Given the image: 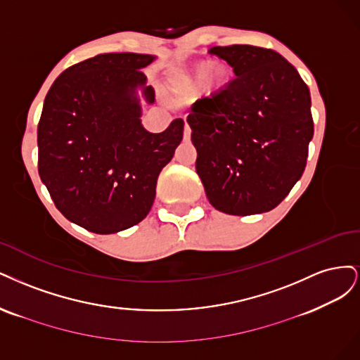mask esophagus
<instances>
[{"mask_svg":"<svg viewBox=\"0 0 360 360\" xmlns=\"http://www.w3.org/2000/svg\"><path fill=\"white\" fill-rule=\"evenodd\" d=\"M191 139V129H190V125L187 124V121H185V129H184V141L185 142H188Z\"/></svg>","mask_w":360,"mask_h":360,"instance_id":"34e87169","label":"esophagus"}]
</instances>
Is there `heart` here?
I'll list each match as a JSON object with an SVG mask.
<instances>
[{
	"label": "heart",
	"mask_w": 360,
	"mask_h": 360,
	"mask_svg": "<svg viewBox=\"0 0 360 360\" xmlns=\"http://www.w3.org/2000/svg\"><path fill=\"white\" fill-rule=\"evenodd\" d=\"M211 73V65L210 64H200L199 67L195 68L194 73L191 75V77L187 80V86L188 88H195L199 86L200 84H203L205 80L207 79V76H210ZM212 77H214V82L221 85L224 84L227 80V70L223 67H217L214 73H212Z\"/></svg>",
	"instance_id": "heart-1"
}]
</instances>
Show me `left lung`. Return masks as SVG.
Returning a JSON list of instances; mask_svg holds the SVG:
<instances>
[{"mask_svg": "<svg viewBox=\"0 0 360 360\" xmlns=\"http://www.w3.org/2000/svg\"><path fill=\"white\" fill-rule=\"evenodd\" d=\"M210 53L233 67L236 77L190 109L195 172L215 210L268 212L305 170L314 134L309 89L272 49L231 44Z\"/></svg>", "mask_w": 360, "mask_h": 360, "instance_id": "left-lung-1", "label": "left lung"}]
</instances>
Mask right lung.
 Listing matches in <instances>:
<instances>
[{
    "label": "right lung",
    "mask_w": 360,
    "mask_h": 360,
    "mask_svg": "<svg viewBox=\"0 0 360 360\" xmlns=\"http://www.w3.org/2000/svg\"><path fill=\"white\" fill-rule=\"evenodd\" d=\"M145 53H100L68 67L44 98L37 127L39 175L68 221L109 235L141 223L160 172L182 141L184 121L163 133L141 122L137 88L155 101Z\"/></svg>",
    "instance_id": "add662e5"
}]
</instances>
